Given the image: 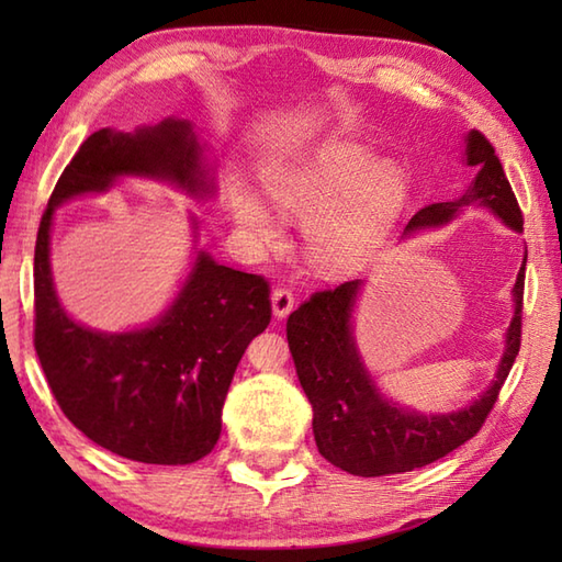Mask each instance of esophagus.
Returning <instances> with one entry per match:
<instances>
[{
	"label": "esophagus",
	"instance_id": "1",
	"mask_svg": "<svg viewBox=\"0 0 562 562\" xmlns=\"http://www.w3.org/2000/svg\"><path fill=\"white\" fill-rule=\"evenodd\" d=\"M270 300H272V314L278 316V318H284V316L292 314V308H294V294H292V290H288V288L272 290Z\"/></svg>",
	"mask_w": 562,
	"mask_h": 562
}]
</instances>
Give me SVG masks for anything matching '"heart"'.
Here are the masks:
<instances>
[{"instance_id":"obj_1","label":"heart","mask_w":562,"mask_h":562,"mask_svg":"<svg viewBox=\"0 0 562 562\" xmlns=\"http://www.w3.org/2000/svg\"><path fill=\"white\" fill-rule=\"evenodd\" d=\"M262 186L280 212L306 220V250L318 270L350 274L386 241L408 198V176L393 161H376L360 145H326L304 157L272 161ZM236 220L258 241L280 238L274 212L244 188L234 190Z\"/></svg>"}]
</instances>
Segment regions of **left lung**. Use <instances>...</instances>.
Returning <instances> with one entry per match:
<instances>
[{
    "label": "left lung",
    "mask_w": 562,
    "mask_h": 562,
    "mask_svg": "<svg viewBox=\"0 0 562 562\" xmlns=\"http://www.w3.org/2000/svg\"><path fill=\"white\" fill-rule=\"evenodd\" d=\"M465 164L479 166V176L469 193L451 202H432L415 212L405 234L423 226L447 224L473 202L491 207L512 229L521 232L519 202L512 193L495 147L479 130H473L465 139ZM524 270L527 258L517 274L515 318L507 330V348L493 386L469 408L447 415H423L401 408L381 396L369 379L357 355L350 324L360 280L308 296L288 318V342L296 376L314 408V439L321 457L352 475L376 479L423 469L479 435L519 355Z\"/></svg>",
    "instance_id": "left-lung-1"
}]
</instances>
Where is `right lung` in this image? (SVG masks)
Segmentation results:
<instances>
[{
	"label": "right lung",
	"instance_id": "obj_1",
	"mask_svg": "<svg viewBox=\"0 0 562 562\" xmlns=\"http://www.w3.org/2000/svg\"><path fill=\"white\" fill-rule=\"evenodd\" d=\"M117 176L164 178L193 195L210 190L186 121L83 139L35 238L33 345L57 405L91 441L130 461L195 463L217 445L238 360L270 324V284L200 250L186 288L154 326L111 336L75 324L53 288V214L69 198L109 190Z\"/></svg>",
	"mask_w": 562,
	"mask_h": 562
}]
</instances>
